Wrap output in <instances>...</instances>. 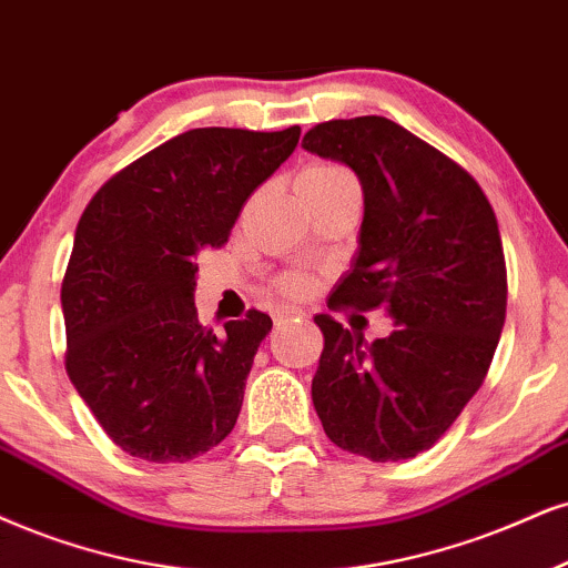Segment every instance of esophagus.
Wrapping results in <instances>:
<instances>
[{
	"mask_svg": "<svg viewBox=\"0 0 568 568\" xmlns=\"http://www.w3.org/2000/svg\"><path fill=\"white\" fill-rule=\"evenodd\" d=\"M300 316H303V313H300L297 307H278V311L273 313V321H276V326H284Z\"/></svg>",
	"mask_w": 568,
	"mask_h": 568,
	"instance_id": "obj_1",
	"label": "esophagus"
}]
</instances>
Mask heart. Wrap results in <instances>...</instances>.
Listing matches in <instances>:
<instances>
[{
    "mask_svg": "<svg viewBox=\"0 0 568 568\" xmlns=\"http://www.w3.org/2000/svg\"><path fill=\"white\" fill-rule=\"evenodd\" d=\"M353 179L345 168L337 163H311L300 173L297 186H328V184H337V181H347ZM273 290L282 292L284 297L290 300H305L313 295L316 290V282H313L311 273L303 271H286L282 276L273 278Z\"/></svg>",
    "mask_w": 568,
    "mask_h": 568,
    "instance_id": "obj_1",
    "label": "heart"
}]
</instances>
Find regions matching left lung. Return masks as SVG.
Masks as SVG:
<instances>
[{
    "label": "left lung",
    "mask_w": 568,
    "mask_h": 568,
    "mask_svg": "<svg viewBox=\"0 0 568 568\" xmlns=\"http://www.w3.org/2000/svg\"><path fill=\"white\" fill-rule=\"evenodd\" d=\"M305 150L349 165L363 186L353 271L332 311H384L389 337L366 345L321 313L313 405L342 450L416 458L450 429L485 382L506 324L498 219L471 173L382 115L313 125Z\"/></svg>",
    "instance_id": "left-lung-1"
}]
</instances>
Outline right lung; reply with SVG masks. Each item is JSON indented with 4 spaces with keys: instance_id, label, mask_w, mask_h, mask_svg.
<instances>
[{
    "instance_id": "right-lung-1",
    "label": "right lung",
    "mask_w": 568,
    "mask_h": 568,
    "mask_svg": "<svg viewBox=\"0 0 568 568\" xmlns=\"http://www.w3.org/2000/svg\"><path fill=\"white\" fill-rule=\"evenodd\" d=\"M284 131L192 129L91 197L62 278L65 371L108 437L150 464H184L229 437L268 313L226 334L194 307L200 247H221L244 202L295 152Z\"/></svg>"
}]
</instances>
